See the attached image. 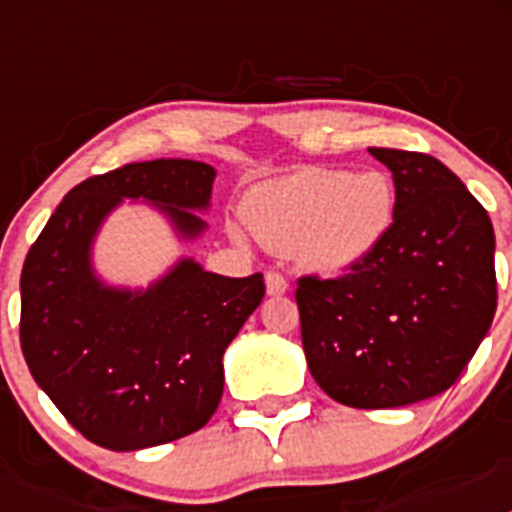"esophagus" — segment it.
Masks as SVG:
<instances>
[{
  "instance_id": "esophagus-1",
  "label": "esophagus",
  "mask_w": 512,
  "mask_h": 512,
  "mask_svg": "<svg viewBox=\"0 0 512 512\" xmlns=\"http://www.w3.org/2000/svg\"><path fill=\"white\" fill-rule=\"evenodd\" d=\"M287 289L289 282L284 274H279V271H266V292H269V295H284Z\"/></svg>"
}]
</instances>
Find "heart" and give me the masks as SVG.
Returning a JSON list of instances; mask_svg holds the SVG:
<instances>
[{
  "label": "heart",
  "mask_w": 512,
  "mask_h": 512,
  "mask_svg": "<svg viewBox=\"0 0 512 512\" xmlns=\"http://www.w3.org/2000/svg\"><path fill=\"white\" fill-rule=\"evenodd\" d=\"M395 187L379 171L307 169L259 184L246 223L274 251L295 253L320 274L354 269L377 251L395 220Z\"/></svg>",
  "instance_id": "heart-1"
}]
</instances>
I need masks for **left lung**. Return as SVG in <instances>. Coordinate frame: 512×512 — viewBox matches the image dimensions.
<instances>
[{
	"label": "left lung",
	"mask_w": 512,
	"mask_h": 512,
	"mask_svg": "<svg viewBox=\"0 0 512 512\" xmlns=\"http://www.w3.org/2000/svg\"><path fill=\"white\" fill-rule=\"evenodd\" d=\"M392 171L395 220L377 251L333 279H297L302 348L320 390L382 410L446 392L497 307L495 230L428 153L369 148Z\"/></svg>",
	"instance_id": "8db88e82"
}]
</instances>
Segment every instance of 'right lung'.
Segmentation results:
<instances>
[{
	"instance_id": "1",
	"label": "right lung",
	"mask_w": 512,
	"mask_h": 512,
	"mask_svg": "<svg viewBox=\"0 0 512 512\" xmlns=\"http://www.w3.org/2000/svg\"><path fill=\"white\" fill-rule=\"evenodd\" d=\"M215 169L189 158L125 164L76 184L27 251L20 346L40 390L76 431L138 451L200 431L223 397V354L264 297V277L233 279L182 259L148 289L92 271L99 225L125 197L158 205L179 235L205 230Z\"/></svg>"
}]
</instances>
